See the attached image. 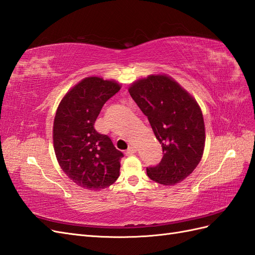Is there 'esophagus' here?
<instances>
[{
    "instance_id": "esophagus-1",
    "label": "esophagus",
    "mask_w": 255,
    "mask_h": 255,
    "mask_svg": "<svg viewBox=\"0 0 255 255\" xmlns=\"http://www.w3.org/2000/svg\"><path fill=\"white\" fill-rule=\"evenodd\" d=\"M135 152H136V148L134 146H130L126 151V155H128V156L129 155H133Z\"/></svg>"
}]
</instances>
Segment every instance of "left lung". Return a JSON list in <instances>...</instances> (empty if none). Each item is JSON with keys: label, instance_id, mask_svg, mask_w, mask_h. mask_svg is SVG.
Segmentation results:
<instances>
[{"label": "left lung", "instance_id": "1", "mask_svg": "<svg viewBox=\"0 0 255 255\" xmlns=\"http://www.w3.org/2000/svg\"><path fill=\"white\" fill-rule=\"evenodd\" d=\"M128 90L162 147L159 164L146 168L148 178L162 185L183 181L199 164L205 148V123L198 103L167 75H149Z\"/></svg>", "mask_w": 255, "mask_h": 255}]
</instances>
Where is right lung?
Instances as JSON below:
<instances>
[{"mask_svg": "<svg viewBox=\"0 0 255 255\" xmlns=\"http://www.w3.org/2000/svg\"><path fill=\"white\" fill-rule=\"evenodd\" d=\"M121 89L115 81L84 78L63 97L57 109L53 139L58 162L78 186L99 191L120 175L124 154L94 125L102 107Z\"/></svg>", "mask_w": 255, "mask_h": 255, "instance_id": "right-lung-1", "label": "right lung"}]
</instances>
